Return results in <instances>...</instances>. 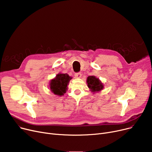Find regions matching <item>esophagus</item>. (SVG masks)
Returning a JSON list of instances; mask_svg holds the SVG:
<instances>
[{
  "mask_svg": "<svg viewBox=\"0 0 152 152\" xmlns=\"http://www.w3.org/2000/svg\"><path fill=\"white\" fill-rule=\"evenodd\" d=\"M75 76L76 78H80V77H81V73H75Z\"/></svg>",
  "mask_w": 152,
  "mask_h": 152,
  "instance_id": "1",
  "label": "esophagus"
}]
</instances>
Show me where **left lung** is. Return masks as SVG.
Returning <instances> with one entry per match:
<instances>
[{"label":"left lung","instance_id":"obj_1","mask_svg":"<svg viewBox=\"0 0 152 152\" xmlns=\"http://www.w3.org/2000/svg\"><path fill=\"white\" fill-rule=\"evenodd\" d=\"M87 86L91 92L95 93L102 91L103 89L102 83L94 76H90L87 78Z\"/></svg>","mask_w":152,"mask_h":152}]
</instances>
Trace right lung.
I'll use <instances>...</instances> for the list:
<instances>
[{"label":"right lung","mask_w":152,"mask_h":152,"mask_svg":"<svg viewBox=\"0 0 152 152\" xmlns=\"http://www.w3.org/2000/svg\"><path fill=\"white\" fill-rule=\"evenodd\" d=\"M72 79L67 73H58L56 77L52 79L49 86L50 91L55 95L61 96L66 92L68 85Z\"/></svg>","instance_id":"right-lung-1"}]
</instances>
